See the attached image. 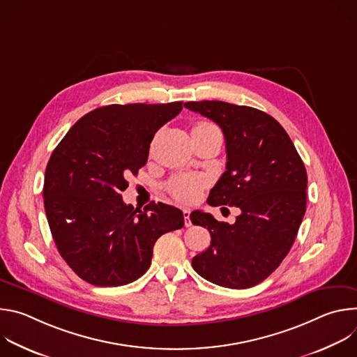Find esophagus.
<instances>
[{
    "label": "esophagus",
    "mask_w": 357,
    "mask_h": 357,
    "mask_svg": "<svg viewBox=\"0 0 357 357\" xmlns=\"http://www.w3.org/2000/svg\"><path fill=\"white\" fill-rule=\"evenodd\" d=\"M182 212H183V219H185V226H186V227H190V226H192V222H190V211H189V209H186V208H185V209H183V211H182Z\"/></svg>",
    "instance_id": "esophagus-1"
}]
</instances>
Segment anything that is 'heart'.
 Returning a JSON list of instances; mask_svg holds the SVG:
<instances>
[{
	"label": "heart",
	"instance_id": "b5f03b06",
	"mask_svg": "<svg viewBox=\"0 0 357 357\" xmlns=\"http://www.w3.org/2000/svg\"><path fill=\"white\" fill-rule=\"evenodd\" d=\"M209 130H218V127L208 121H199L193 128V131H209ZM202 185L203 182L200 178L185 174L174 178L169 182L168 189L175 199L182 202H192L199 195Z\"/></svg>",
	"mask_w": 357,
	"mask_h": 357
}]
</instances>
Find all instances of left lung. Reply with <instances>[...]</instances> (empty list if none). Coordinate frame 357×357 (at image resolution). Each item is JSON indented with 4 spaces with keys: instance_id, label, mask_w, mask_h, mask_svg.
Returning <instances> with one entry per match:
<instances>
[{
    "instance_id": "8db88e82",
    "label": "left lung",
    "mask_w": 357,
    "mask_h": 357,
    "mask_svg": "<svg viewBox=\"0 0 357 357\" xmlns=\"http://www.w3.org/2000/svg\"><path fill=\"white\" fill-rule=\"evenodd\" d=\"M185 107L215 121L226 139V171L208 203L241 211L233 225L200 211L190 213L192 223L212 237L192 267L220 287H254L294 244L307 209V169L287 131L267 113L216 100L188 101Z\"/></svg>"
}]
</instances>
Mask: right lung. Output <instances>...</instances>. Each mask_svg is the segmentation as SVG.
I'll return each instance as SVG.
<instances>
[{
  "label": "right lung",
  "mask_w": 357,
  "mask_h": 357,
  "mask_svg": "<svg viewBox=\"0 0 357 357\" xmlns=\"http://www.w3.org/2000/svg\"><path fill=\"white\" fill-rule=\"evenodd\" d=\"M182 101L110 105L83 116L54 149L45 171L43 205L58 251L86 282L120 287L151 266L155 241L183 227V213L151 202L126 205L127 176L146 164L155 132Z\"/></svg>",
  "instance_id": "add662e5"
}]
</instances>
